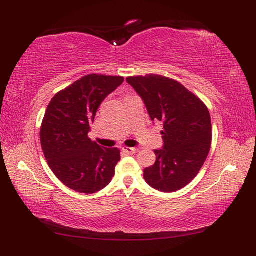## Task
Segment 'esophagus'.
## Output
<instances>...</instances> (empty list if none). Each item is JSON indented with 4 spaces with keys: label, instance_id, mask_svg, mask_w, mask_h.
I'll use <instances>...</instances> for the list:
<instances>
[{
    "label": "esophagus",
    "instance_id": "obj_1",
    "mask_svg": "<svg viewBox=\"0 0 256 256\" xmlns=\"http://www.w3.org/2000/svg\"><path fill=\"white\" fill-rule=\"evenodd\" d=\"M124 152H126L128 154H135L138 152V150L135 148H128V146H124V148H122Z\"/></svg>",
    "mask_w": 256,
    "mask_h": 256
}]
</instances>
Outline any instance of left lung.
Returning a JSON list of instances; mask_svg holds the SVG:
<instances>
[{
    "label": "left lung",
    "instance_id": "left-lung-1",
    "mask_svg": "<svg viewBox=\"0 0 256 256\" xmlns=\"http://www.w3.org/2000/svg\"><path fill=\"white\" fill-rule=\"evenodd\" d=\"M142 98L152 121L162 123V150L156 162L144 170V179L162 192L184 188L198 175L211 148L208 108L178 81L160 74L128 77Z\"/></svg>",
    "mask_w": 256,
    "mask_h": 256
}]
</instances>
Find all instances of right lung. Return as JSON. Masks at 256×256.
Segmentation results:
<instances>
[{"mask_svg": "<svg viewBox=\"0 0 256 256\" xmlns=\"http://www.w3.org/2000/svg\"><path fill=\"white\" fill-rule=\"evenodd\" d=\"M123 81L120 76H84L48 104L40 126L42 148L48 166L68 188L94 194L112 180L120 150L99 146L88 133L102 101Z\"/></svg>", "mask_w": 256, "mask_h": 256, "instance_id": "1", "label": "right lung"}]
</instances>
